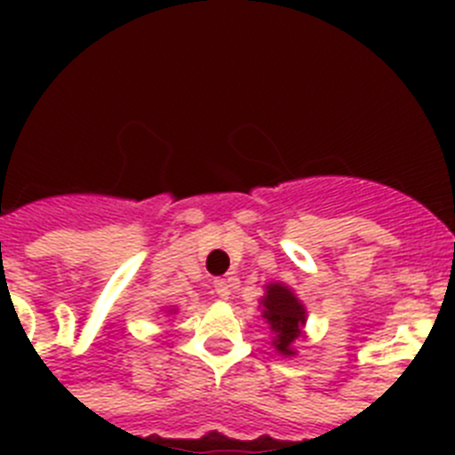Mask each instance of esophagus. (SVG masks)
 <instances>
[{
	"label": "esophagus",
	"instance_id": "34e87169",
	"mask_svg": "<svg viewBox=\"0 0 455 455\" xmlns=\"http://www.w3.org/2000/svg\"><path fill=\"white\" fill-rule=\"evenodd\" d=\"M232 280H216L214 283V291L219 293V299H230V291H232Z\"/></svg>",
	"mask_w": 455,
	"mask_h": 455
}]
</instances>
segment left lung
Returning a JSON list of instances; mask_svg holds the SVG:
<instances>
[{
	"label": "left lung",
	"mask_w": 455,
	"mask_h": 455,
	"mask_svg": "<svg viewBox=\"0 0 455 455\" xmlns=\"http://www.w3.org/2000/svg\"><path fill=\"white\" fill-rule=\"evenodd\" d=\"M264 319L275 332L273 347L283 355H293L291 344L300 337L305 323V307L284 284H268L264 296Z\"/></svg>",
	"instance_id": "obj_1"
}]
</instances>
